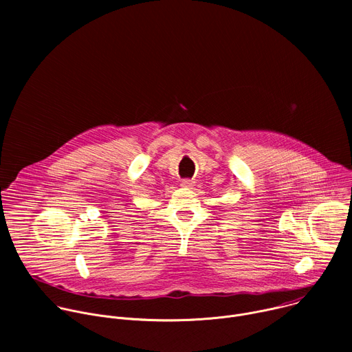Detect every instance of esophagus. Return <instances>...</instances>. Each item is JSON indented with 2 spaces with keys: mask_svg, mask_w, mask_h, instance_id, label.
<instances>
[{
  "mask_svg": "<svg viewBox=\"0 0 352 352\" xmlns=\"http://www.w3.org/2000/svg\"><path fill=\"white\" fill-rule=\"evenodd\" d=\"M193 184H195V182H193L192 179H188V178L181 181V185H182L184 188H190V186H193Z\"/></svg>",
  "mask_w": 352,
  "mask_h": 352,
  "instance_id": "1",
  "label": "esophagus"
}]
</instances>
